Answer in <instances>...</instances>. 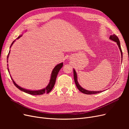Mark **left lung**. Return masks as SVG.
Returning <instances> with one entry per match:
<instances>
[{"mask_svg":"<svg viewBox=\"0 0 129 129\" xmlns=\"http://www.w3.org/2000/svg\"><path fill=\"white\" fill-rule=\"evenodd\" d=\"M110 39L111 40L115 41L117 44V45L118 46V47L120 50V53H121V55H122V49H121V47H120V42L118 39V38L117 37L115 34H112L110 37ZM74 81H75V83L76 84V87L77 89L79 90L82 92V93H85V94H88V95H90V94H95V93H100L101 92H102V91H88L87 90H85L83 89V88H82L80 84H79L77 82V75H76V73L75 72V70L74 69Z\"/></svg>","mask_w":129,"mask_h":129,"instance_id":"1","label":"left lung"}]
</instances>
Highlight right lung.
Masks as SVG:
<instances>
[{
	"label": "right lung",
	"instance_id": "add662e5",
	"mask_svg": "<svg viewBox=\"0 0 129 129\" xmlns=\"http://www.w3.org/2000/svg\"><path fill=\"white\" fill-rule=\"evenodd\" d=\"M21 37V36H19L17 39L16 40H17L18 39L20 38V37ZM15 41V40L14 41H13V42L12 43V44L11 45V46L13 45V44L14 43V42ZM9 54H10V52L9 53L8 55H7V60H8V58H9ZM7 62H8V60H7ZM7 66H8V64H7ZM62 66H63V63H60V64H58L57 65H56L55 68H54L53 70L52 71V75H51V78H50V82L48 84V85H47V86L46 87V88L43 89H41V90H27V89H25L24 88H21L20 87H19V85H18L16 83H15V82L13 81V80L12 79V78L11 77V78L14 84V85H15V87H16L17 88H18L19 89H20V90L24 91L25 92H26L27 93H29V94H30V95H42L44 94V93H49L50 91L52 90V89L53 88L54 86V84H55V81H56V77H57V74L58 73V72H59L60 70L61 69V68L62 67ZM7 69H8L9 70V68H7ZM9 72V71H8Z\"/></svg>",
	"mask_w": 129,
	"mask_h": 129
}]
</instances>
